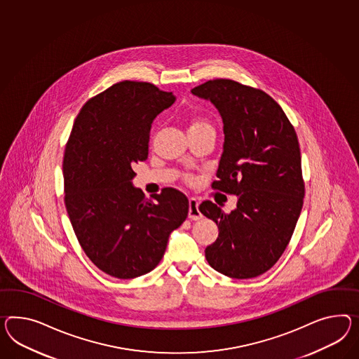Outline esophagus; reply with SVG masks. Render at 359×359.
Listing matches in <instances>:
<instances>
[{
    "label": "esophagus",
    "mask_w": 359,
    "mask_h": 359,
    "mask_svg": "<svg viewBox=\"0 0 359 359\" xmlns=\"http://www.w3.org/2000/svg\"><path fill=\"white\" fill-rule=\"evenodd\" d=\"M189 219L191 220L202 219V212L199 211V202L195 198L189 199Z\"/></svg>",
    "instance_id": "obj_1"
}]
</instances>
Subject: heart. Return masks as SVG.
Instances as JSON below:
<instances>
[{"mask_svg":"<svg viewBox=\"0 0 359 359\" xmlns=\"http://www.w3.org/2000/svg\"><path fill=\"white\" fill-rule=\"evenodd\" d=\"M204 126H211L210 122L207 120H204L203 117H194L193 120L190 121V125H189V130L198 129V128H204ZM189 181L191 180L190 177L187 178Z\"/></svg>","mask_w":359,"mask_h":359,"instance_id":"b5f03b06","label":"heart"}]
</instances>
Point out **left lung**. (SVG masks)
I'll list each match as a JSON object with an SVG mask.
<instances>
[{
  "instance_id": "obj_1",
  "label": "left lung",
  "mask_w": 359,
  "mask_h": 359,
  "mask_svg": "<svg viewBox=\"0 0 359 359\" xmlns=\"http://www.w3.org/2000/svg\"><path fill=\"white\" fill-rule=\"evenodd\" d=\"M191 93L210 100L224 123L222 155L212 189L238 198L230 213L210 201L199 205L219 226L205 259L231 278L263 275L285 251L304 205L294 128L269 95L236 81L213 79Z\"/></svg>"
}]
</instances>
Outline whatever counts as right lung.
Here are the masks:
<instances>
[{
	"mask_svg": "<svg viewBox=\"0 0 359 359\" xmlns=\"http://www.w3.org/2000/svg\"><path fill=\"white\" fill-rule=\"evenodd\" d=\"M175 95L147 82L123 81L83 105L65 148V205L86 255L122 280L151 272L170 233L189 213L173 187L147 199L133 186V166L148 156L152 122Z\"/></svg>",
	"mask_w": 359,
	"mask_h": 359,
	"instance_id": "obj_1",
	"label": "right lung"
}]
</instances>
